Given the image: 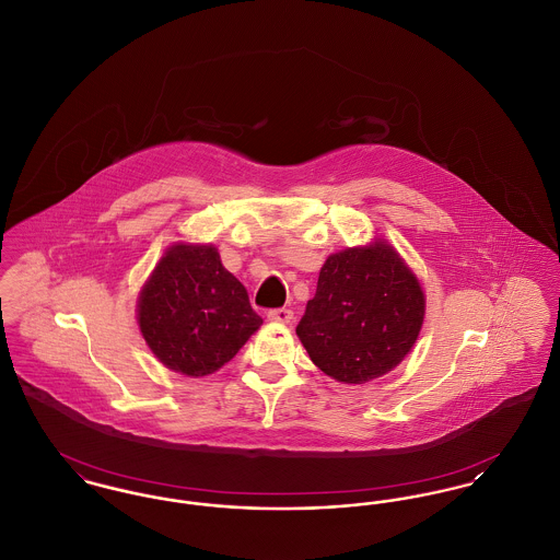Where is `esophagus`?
<instances>
[{"label":"esophagus","instance_id":"obj_1","mask_svg":"<svg viewBox=\"0 0 560 560\" xmlns=\"http://www.w3.org/2000/svg\"><path fill=\"white\" fill-rule=\"evenodd\" d=\"M268 322H275V324H290L294 319V313L292 308H272L268 311Z\"/></svg>","mask_w":560,"mask_h":560}]
</instances>
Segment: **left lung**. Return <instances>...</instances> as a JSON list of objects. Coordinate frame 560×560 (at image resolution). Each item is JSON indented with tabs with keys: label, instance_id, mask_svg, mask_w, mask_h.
Here are the masks:
<instances>
[{
	"label": "left lung",
	"instance_id": "8db88e82",
	"mask_svg": "<svg viewBox=\"0 0 560 560\" xmlns=\"http://www.w3.org/2000/svg\"><path fill=\"white\" fill-rule=\"evenodd\" d=\"M425 294L387 241L331 254L298 324L308 358L338 383L394 370L419 338Z\"/></svg>",
	"mask_w": 560,
	"mask_h": 560
}]
</instances>
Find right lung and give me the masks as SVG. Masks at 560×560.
I'll use <instances>...</instances> for the list:
<instances>
[{"instance_id": "add662e5", "label": "right lung", "mask_w": 560, "mask_h": 560, "mask_svg": "<svg viewBox=\"0 0 560 560\" xmlns=\"http://www.w3.org/2000/svg\"><path fill=\"white\" fill-rule=\"evenodd\" d=\"M139 329L168 370L207 376L231 362L262 326L247 290L213 245H173L137 302Z\"/></svg>"}]
</instances>
